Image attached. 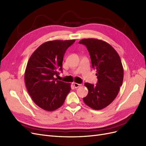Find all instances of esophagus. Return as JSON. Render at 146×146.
<instances>
[{
  "label": "esophagus",
  "instance_id": "34e87169",
  "mask_svg": "<svg viewBox=\"0 0 146 146\" xmlns=\"http://www.w3.org/2000/svg\"><path fill=\"white\" fill-rule=\"evenodd\" d=\"M73 85H74V86L75 87V88H77L79 86H81V84H78V83H74Z\"/></svg>",
  "mask_w": 146,
  "mask_h": 146
}]
</instances>
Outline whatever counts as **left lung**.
<instances>
[{"label": "left lung", "instance_id": "obj_1", "mask_svg": "<svg viewBox=\"0 0 146 146\" xmlns=\"http://www.w3.org/2000/svg\"><path fill=\"white\" fill-rule=\"evenodd\" d=\"M79 43L86 47L98 79L95 85L85 83L88 94L83 101L92 109L102 110L115 99L122 85L123 69L120 56L111 45L100 39H83Z\"/></svg>", "mask_w": 146, "mask_h": 146}]
</instances>
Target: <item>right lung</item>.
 Masks as SVG:
<instances>
[{
    "label": "right lung",
    "mask_w": 146,
    "mask_h": 146,
    "mask_svg": "<svg viewBox=\"0 0 146 146\" xmlns=\"http://www.w3.org/2000/svg\"><path fill=\"white\" fill-rule=\"evenodd\" d=\"M76 41L54 40L39 46L30 57L25 71L29 94L39 107L52 111L63 105L70 91V83L57 80L58 70L62 71L63 56Z\"/></svg>",
    "instance_id": "1"
}]
</instances>
